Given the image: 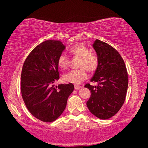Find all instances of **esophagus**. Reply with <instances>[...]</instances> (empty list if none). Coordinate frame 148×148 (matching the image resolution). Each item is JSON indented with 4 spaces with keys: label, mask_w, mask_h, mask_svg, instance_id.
I'll use <instances>...</instances> for the list:
<instances>
[{
    "label": "esophagus",
    "mask_w": 148,
    "mask_h": 148,
    "mask_svg": "<svg viewBox=\"0 0 148 148\" xmlns=\"http://www.w3.org/2000/svg\"><path fill=\"white\" fill-rule=\"evenodd\" d=\"M82 88V87L80 86H75V90H79V89H81Z\"/></svg>",
    "instance_id": "obj_1"
}]
</instances>
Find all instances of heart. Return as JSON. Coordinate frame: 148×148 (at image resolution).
Returning a JSON list of instances; mask_svg holds the SVG:
<instances>
[{"mask_svg": "<svg viewBox=\"0 0 148 148\" xmlns=\"http://www.w3.org/2000/svg\"><path fill=\"white\" fill-rule=\"evenodd\" d=\"M69 52L74 56L80 58L77 70H73L64 74L62 78L65 82L73 84H80L88 78L86 69L90 72H94L98 65V59L96 55L90 52L88 48L82 44L72 46ZM58 64L62 69H66L69 65V59L65 54H61L58 58Z\"/></svg>", "mask_w": 148, "mask_h": 148, "instance_id": "1", "label": "heart"}]
</instances>
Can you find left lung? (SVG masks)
Segmentation results:
<instances>
[{
  "mask_svg": "<svg viewBox=\"0 0 148 148\" xmlns=\"http://www.w3.org/2000/svg\"><path fill=\"white\" fill-rule=\"evenodd\" d=\"M93 47L98 56V65L91 82L98 85H85L91 91L87 106L96 117L108 119L116 114L124 104L128 73L123 58L112 46L96 40Z\"/></svg>",
  "mask_w": 148,
  "mask_h": 148,
  "instance_id": "obj_1",
  "label": "left lung"
}]
</instances>
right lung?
Listing matches in <instances>:
<instances>
[{
  "instance_id": "1",
  "label": "right lung",
  "mask_w": 148,
  "mask_h": 148,
  "mask_svg": "<svg viewBox=\"0 0 148 148\" xmlns=\"http://www.w3.org/2000/svg\"><path fill=\"white\" fill-rule=\"evenodd\" d=\"M65 46L58 40H46L29 54L21 71V90L29 112L43 122L59 117L74 90L72 84H53L59 79L58 58Z\"/></svg>"
}]
</instances>
